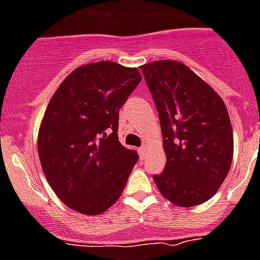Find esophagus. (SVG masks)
I'll return each instance as SVG.
<instances>
[{
    "instance_id": "34e87169",
    "label": "esophagus",
    "mask_w": 260,
    "mask_h": 260,
    "mask_svg": "<svg viewBox=\"0 0 260 260\" xmlns=\"http://www.w3.org/2000/svg\"><path fill=\"white\" fill-rule=\"evenodd\" d=\"M138 153H139V156H141V158H142V159H143V158H145V153H146V146L145 145L139 147Z\"/></svg>"
}]
</instances>
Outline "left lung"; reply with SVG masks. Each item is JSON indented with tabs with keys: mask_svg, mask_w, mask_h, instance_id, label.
<instances>
[{
	"mask_svg": "<svg viewBox=\"0 0 260 260\" xmlns=\"http://www.w3.org/2000/svg\"><path fill=\"white\" fill-rule=\"evenodd\" d=\"M158 110L166 166L154 175L160 194L181 207L212 198L230 171L234 137L218 94L177 61L141 66Z\"/></svg>",
	"mask_w": 260,
	"mask_h": 260,
	"instance_id": "left-lung-1",
	"label": "left lung"
}]
</instances>
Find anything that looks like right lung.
<instances>
[{"label": "right lung", "instance_id": "1", "mask_svg": "<svg viewBox=\"0 0 260 260\" xmlns=\"http://www.w3.org/2000/svg\"><path fill=\"white\" fill-rule=\"evenodd\" d=\"M141 79L138 69L94 62L76 69L51 96L38 154L51 188L74 211L98 215L121 197L138 154L118 139L119 109Z\"/></svg>", "mask_w": 260, "mask_h": 260}]
</instances>
